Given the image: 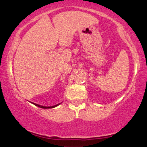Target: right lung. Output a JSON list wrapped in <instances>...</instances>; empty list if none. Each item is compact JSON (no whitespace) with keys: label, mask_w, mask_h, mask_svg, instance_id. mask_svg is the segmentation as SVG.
<instances>
[{"label":"right lung","mask_w":147,"mask_h":147,"mask_svg":"<svg viewBox=\"0 0 147 147\" xmlns=\"http://www.w3.org/2000/svg\"><path fill=\"white\" fill-rule=\"evenodd\" d=\"M33 104H34L35 105H36V106H38L39 107H41V108H44V109H48V108H52V107H55L56 106H58V105H60V103H58L57 105H54V106H50V107H46V106H42V105H38V104H36V103H32Z\"/></svg>","instance_id":"obj_1"}]
</instances>
